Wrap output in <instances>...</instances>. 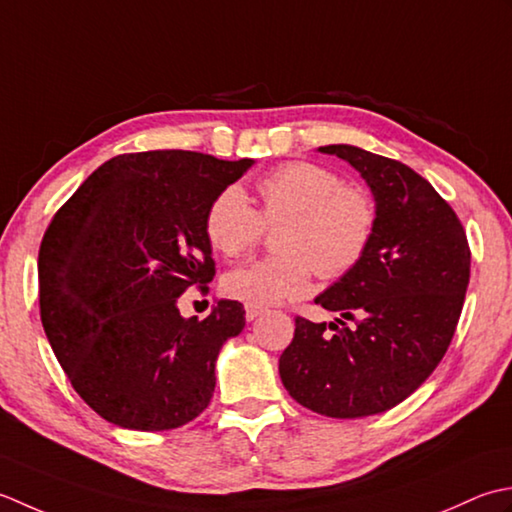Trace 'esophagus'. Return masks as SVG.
<instances>
[{
    "mask_svg": "<svg viewBox=\"0 0 512 512\" xmlns=\"http://www.w3.org/2000/svg\"><path fill=\"white\" fill-rule=\"evenodd\" d=\"M263 311H265V307L249 305V302H247V305H245V318H247L249 322H252V320H256L260 314H263Z\"/></svg>",
    "mask_w": 512,
    "mask_h": 512,
    "instance_id": "34e87169",
    "label": "esophagus"
}]
</instances>
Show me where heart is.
I'll use <instances>...</instances> for the list:
<instances>
[{
	"label": "heart",
	"instance_id": "obj_1",
	"mask_svg": "<svg viewBox=\"0 0 512 512\" xmlns=\"http://www.w3.org/2000/svg\"><path fill=\"white\" fill-rule=\"evenodd\" d=\"M258 210L238 185L218 192L205 212V236L218 254L238 258L265 234L276 232L280 254L252 260L225 274L229 298L276 305L305 296L314 271L338 280L369 254L378 232V203L362 185L344 183L325 165L291 161L256 181Z\"/></svg>",
	"mask_w": 512,
	"mask_h": 512
}]
</instances>
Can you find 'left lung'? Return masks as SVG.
Returning a JSON list of instances; mask_svg holds the SVG:
<instances>
[{"label":"left lung","instance_id":"1","mask_svg":"<svg viewBox=\"0 0 512 512\" xmlns=\"http://www.w3.org/2000/svg\"><path fill=\"white\" fill-rule=\"evenodd\" d=\"M320 152L349 161L369 183L378 232L362 263L316 298L342 318L318 325L296 316L278 371L311 411L375 415L409 398L442 362L464 307L471 247L453 207L409 165L353 145Z\"/></svg>","mask_w":512,"mask_h":512}]
</instances>
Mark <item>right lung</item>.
<instances>
[{
	"label": "right lung",
	"mask_w": 512,
	"mask_h": 512,
	"mask_svg": "<svg viewBox=\"0 0 512 512\" xmlns=\"http://www.w3.org/2000/svg\"><path fill=\"white\" fill-rule=\"evenodd\" d=\"M252 159L152 150L119 154L59 207L39 247V314L81 400L123 429L170 431L207 409L223 342L245 327L238 300L183 318L187 289L216 274L212 198Z\"/></svg>",
	"instance_id": "1"
}]
</instances>
